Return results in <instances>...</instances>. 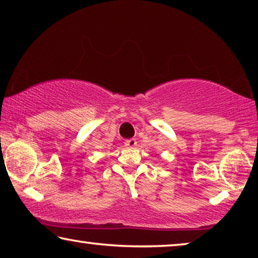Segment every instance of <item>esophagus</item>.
Listing matches in <instances>:
<instances>
[{
	"label": "esophagus",
	"mask_w": 258,
	"mask_h": 258,
	"mask_svg": "<svg viewBox=\"0 0 258 258\" xmlns=\"http://www.w3.org/2000/svg\"><path fill=\"white\" fill-rule=\"evenodd\" d=\"M125 146L128 147V148H133V147L137 146V141H135L134 139L127 140V141H125Z\"/></svg>",
	"instance_id": "esophagus-1"
}]
</instances>
